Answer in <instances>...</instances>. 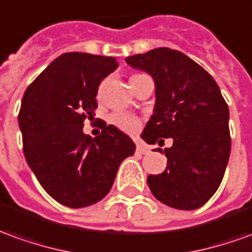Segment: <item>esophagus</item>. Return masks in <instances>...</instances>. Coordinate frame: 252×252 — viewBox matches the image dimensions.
I'll return each mask as SVG.
<instances>
[{"label": "esophagus", "mask_w": 252, "mask_h": 252, "mask_svg": "<svg viewBox=\"0 0 252 252\" xmlns=\"http://www.w3.org/2000/svg\"><path fill=\"white\" fill-rule=\"evenodd\" d=\"M136 153H139V154H147L149 150H147V147H146L144 144H138V147H136Z\"/></svg>", "instance_id": "1"}]
</instances>
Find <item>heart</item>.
I'll list each match as a JSON object with an SVG mask.
<instances>
[{"label": "heart", "instance_id": "b5f03b06", "mask_svg": "<svg viewBox=\"0 0 252 252\" xmlns=\"http://www.w3.org/2000/svg\"><path fill=\"white\" fill-rule=\"evenodd\" d=\"M109 121L116 128H119V129L126 132V133H135V132H138L140 126H142V123H140L138 117H135L132 114L123 113V112H117V113L112 114Z\"/></svg>", "mask_w": 252, "mask_h": 252}]
</instances>
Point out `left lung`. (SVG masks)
<instances>
[{
  "label": "left lung",
  "mask_w": 252,
  "mask_h": 252,
  "mask_svg": "<svg viewBox=\"0 0 252 252\" xmlns=\"http://www.w3.org/2000/svg\"><path fill=\"white\" fill-rule=\"evenodd\" d=\"M132 68L147 72L156 83V105L142 139L165 149L166 169L147 184L159 202L195 210L217 191L230 154L229 109L216 80L179 50L153 49L126 57ZM162 153L161 149H158Z\"/></svg>",
  "instance_id": "8db88e82"
}]
</instances>
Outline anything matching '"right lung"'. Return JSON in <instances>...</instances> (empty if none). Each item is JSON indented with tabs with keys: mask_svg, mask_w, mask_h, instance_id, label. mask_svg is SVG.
Listing matches in <instances>:
<instances>
[{
	"mask_svg": "<svg viewBox=\"0 0 252 252\" xmlns=\"http://www.w3.org/2000/svg\"><path fill=\"white\" fill-rule=\"evenodd\" d=\"M117 66L114 57L65 53L23 95L19 126L26 161L53 199L72 209L103 199L120 163L135 153L132 139L114 126L102 123L94 139L83 132L98 106L99 84Z\"/></svg>",
	"mask_w": 252,
	"mask_h": 252,
	"instance_id": "add662e5",
	"label": "right lung"
}]
</instances>
